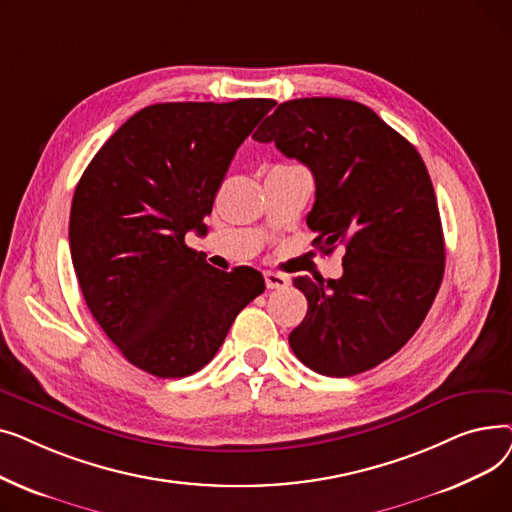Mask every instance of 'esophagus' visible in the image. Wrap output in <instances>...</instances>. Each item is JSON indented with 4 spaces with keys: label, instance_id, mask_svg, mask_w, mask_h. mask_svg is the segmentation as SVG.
<instances>
[{
    "label": "esophagus",
    "instance_id": "34e87169",
    "mask_svg": "<svg viewBox=\"0 0 512 512\" xmlns=\"http://www.w3.org/2000/svg\"><path fill=\"white\" fill-rule=\"evenodd\" d=\"M265 286L270 288V290L286 288L288 286V276L278 274V272H265Z\"/></svg>",
    "mask_w": 512,
    "mask_h": 512
}]
</instances>
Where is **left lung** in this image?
Here are the masks:
<instances>
[{
  "mask_svg": "<svg viewBox=\"0 0 512 512\" xmlns=\"http://www.w3.org/2000/svg\"><path fill=\"white\" fill-rule=\"evenodd\" d=\"M315 178L307 226L342 278H294L305 319L288 336L309 369L348 378L398 353L419 330L444 276V234L417 149L367 105L338 97L280 103L253 134Z\"/></svg>",
  "mask_w": 512,
  "mask_h": 512,
  "instance_id": "obj_1",
  "label": "left lung"
}]
</instances>
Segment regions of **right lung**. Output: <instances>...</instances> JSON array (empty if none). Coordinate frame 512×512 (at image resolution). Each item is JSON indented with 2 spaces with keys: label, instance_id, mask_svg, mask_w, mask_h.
Returning <instances> with one entry per match:
<instances>
[{
  "label": "right lung",
  "instance_id": "right-lung-1",
  "mask_svg": "<svg viewBox=\"0 0 512 512\" xmlns=\"http://www.w3.org/2000/svg\"><path fill=\"white\" fill-rule=\"evenodd\" d=\"M274 99L155 103L91 159L70 209V253L89 311L118 351L157 378L205 367L265 290L240 265L211 267L184 236L205 215L236 149Z\"/></svg>",
  "mask_w": 512,
  "mask_h": 512
}]
</instances>
